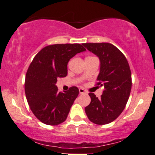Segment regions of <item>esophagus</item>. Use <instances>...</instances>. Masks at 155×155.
<instances>
[{
    "label": "esophagus",
    "mask_w": 155,
    "mask_h": 155,
    "mask_svg": "<svg viewBox=\"0 0 155 155\" xmlns=\"http://www.w3.org/2000/svg\"><path fill=\"white\" fill-rule=\"evenodd\" d=\"M79 93H80V94H84V93H86L85 90H84V89L80 88V89H79Z\"/></svg>",
    "instance_id": "1"
}]
</instances>
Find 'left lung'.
I'll use <instances>...</instances> for the list:
<instances>
[{
    "mask_svg": "<svg viewBox=\"0 0 155 155\" xmlns=\"http://www.w3.org/2000/svg\"><path fill=\"white\" fill-rule=\"evenodd\" d=\"M83 45L100 61L97 85L103 86L101 98L89 93L91 102L85 113L91 122L105 125L115 120L126 107L131 89V73L125 55L107 42L84 43Z\"/></svg>",
    "mask_w": 155,
    "mask_h": 155,
    "instance_id": "1",
    "label": "left lung"
}]
</instances>
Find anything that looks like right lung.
Here are the masks:
<instances>
[{
	"mask_svg": "<svg viewBox=\"0 0 155 155\" xmlns=\"http://www.w3.org/2000/svg\"><path fill=\"white\" fill-rule=\"evenodd\" d=\"M80 44H55L42 48L31 61L25 77V94L31 110L45 124L56 126L67 118L79 94L76 87L61 92L58 78L68 74L67 65L77 53L85 51Z\"/></svg>",
	"mask_w": 155,
	"mask_h": 155,
	"instance_id": "right-lung-1",
	"label": "right lung"
}]
</instances>
